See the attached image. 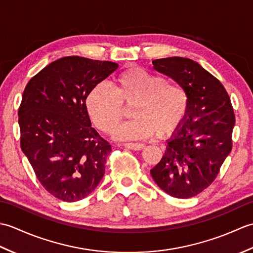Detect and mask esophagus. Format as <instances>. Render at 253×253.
Instances as JSON below:
<instances>
[{
	"mask_svg": "<svg viewBox=\"0 0 253 253\" xmlns=\"http://www.w3.org/2000/svg\"><path fill=\"white\" fill-rule=\"evenodd\" d=\"M124 147L130 150H135V151H139V150H142L144 148L143 143H135V142H127L123 144Z\"/></svg>",
	"mask_w": 253,
	"mask_h": 253,
	"instance_id": "obj_1",
	"label": "esophagus"
}]
</instances>
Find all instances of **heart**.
<instances>
[{"mask_svg":"<svg viewBox=\"0 0 253 253\" xmlns=\"http://www.w3.org/2000/svg\"><path fill=\"white\" fill-rule=\"evenodd\" d=\"M188 105L189 96L179 83L137 66L118 75L113 90L98 84L85 98L90 120L105 133L114 131L125 116V107H131L133 120L115 131L123 140L148 138L153 132L160 138L169 136L184 121Z\"/></svg>","mask_w":253,"mask_h":253,"instance_id":"1","label":"heart"}]
</instances>
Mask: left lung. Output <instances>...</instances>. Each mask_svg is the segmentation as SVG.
<instances>
[{
  "label": "left lung",
  "instance_id": "obj_1",
  "mask_svg": "<svg viewBox=\"0 0 253 253\" xmlns=\"http://www.w3.org/2000/svg\"><path fill=\"white\" fill-rule=\"evenodd\" d=\"M152 64L154 69L186 89L189 105L184 125L168 141L163 158L151 175L169 196L195 197L216 178L232 151V102L222 83L190 58L165 57Z\"/></svg>",
  "mask_w": 253,
  "mask_h": 253
}]
</instances>
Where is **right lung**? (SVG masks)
<instances>
[{
  "mask_svg": "<svg viewBox=\"0 0 253 253\" xmlns=\"http://www.w3.org/2000/svg\"><path fill=\"white\" fill-rule=\"evenodd\" d=\"M118 64L66 56L27 84L18 110L20 148L38 180L52 196L75 202L104 175L112 147L91 127L85 98Z\"/></svg>",
  "mask_w": 253,
  "mask_h": 253,
  "instance_id": "add662e5",
  "label": "right lung"
}]
</instances>
